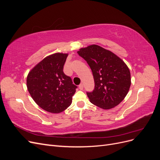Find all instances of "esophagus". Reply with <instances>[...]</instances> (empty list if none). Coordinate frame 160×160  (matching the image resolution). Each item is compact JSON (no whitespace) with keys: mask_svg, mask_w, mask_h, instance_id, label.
I'll return each instance as SVG.
<instances>
[{"mask_svg":"<svg viewBox=\"0 0 160 160\" xmlns=\"http://www.w3.org/2000/svg\"><path fill=\"white\" fill-rule=\"evenodd\" d=\"M79 88L80 90H83V83H81L79 85Z\"/></svg>","mask_w":160,"mask_h":160,"instance_id":"obj_1","label":"esophagus"}]
</instances>
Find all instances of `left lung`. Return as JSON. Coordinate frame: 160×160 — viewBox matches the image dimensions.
I'll list each match as a JSON object with an SVG mask.
<instances>
[{
    "label": "left lung",
    "mask_w": 160,
    "mask_h": 160,
    "mask_svg": "<svg viewBox=\"0 0 160 160\" xmlns=\"http://www.w3.org/2000/svg\"><path fill=\"white\" fill-rule=\"evenodd\" d=\"M93 72L95 88L87 92L91 103L109 109L119 104L127 95L131 75L125 62L110 51L93 45L77 51Z\"/></svg>",
    "instance_id": "8db88e82"
}]
</instances>
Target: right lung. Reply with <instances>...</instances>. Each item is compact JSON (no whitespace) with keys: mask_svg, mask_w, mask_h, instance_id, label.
Masks as SVG:
<instances>
[{"mask_svg":"<svg viewBox=\"0 0 160 160\" xmlns=\"http://www.w3.org/2000/svg\"><path fill=\"white\" fill-rule=\"evenodd\" d=\"M67 54L48 56L29 72L27 78L28 92L35 103L44 110L61 113L70 106L77 86L63 72Z\"/></svg>","mask_w":160,"mask_h":160,"instance_id":"obj_1","label":"right lung"}]
</instances>
